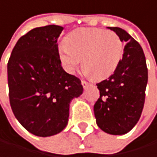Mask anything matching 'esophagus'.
Listing matches in <instances>:
<instances>
[{"label": "esophagus", "instance_id": "34e87169", "mask_svg": "<svg viewBox=\"0 0 157 157\" xmlns=\"http://www.w3.org/2000/svg\"><path fill=\"white\" fill-rule=\"evenodd\" d=\"M81 85L83 86L84 89H87L88 86H89V83H88L87 81H85V80H82V81H81Z\"/></svg>", "mask_w": 157, "mask_h": 157}]
</instances>
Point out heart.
Here are the masks:
<instances>
[{
	"label": "heart",
	"mask_w": 157,
	"mask_h": 157,
	"mask_svg": "<svg viewBox=\"0 0 157 157\" xmlns=\"http://www.w3.org/2000/svg\"><path fill=\"white\" fill-rule=\"evenodd\" d=\"M123 42L116 33L99 28H80L69 33L58 46V56L70 74L81 59L85 73L94 80L110 77L117 68L122 55Z\"/></svg>",
	"instance_id": "1"
}]
</instances>
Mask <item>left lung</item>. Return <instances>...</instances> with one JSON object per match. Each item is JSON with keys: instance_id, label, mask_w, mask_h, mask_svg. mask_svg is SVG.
<instances>
[{"instance_id": "8db88e82", "label": "left lung", "mask_w": 157, "mask_h": 157, "mask_svg": "<svg viewBox=\"0 0 157 157\" xmlns=\"http://www.w3.org/2000/svg\"><path fill=\"white\" fill-rule=\"evenodd\" d=\"M126 44L116 70L96 84L100 98L94 104L97 125L105 132L121 135L130 132L141 117L148 71L143 48L125 30L107 27Z\"/></svg>"}]
</instances>
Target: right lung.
Here are the masks:
<instances>
[{"mask_svg": "<svg viewBox=\"0 0 157 157\" xmlns=\"http://www.w3.org/2000/svg\"><path fill=\"white\" fill-rule=\"evenodd\" d=\"M63 29L54 25L32 29L17 41L7 65L13 113L23 127L40 137L66 128L69 104L83 92L79 78L61 66L57 39Z\"/></svg>", "mask_w": 157, "mask_h": 157, "instance_id": "right-lung-1", "label": "right lung"}]
</instances>
